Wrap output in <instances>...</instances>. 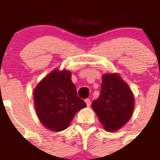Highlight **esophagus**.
<instances>
[{"mask_svg":"<svg viewBox=\"0 0 160 160\" xmlns=\"http://www.w3.org/2000/svg\"><path fill=\"white\" fill-rule=\"evenodd\" d=\"M85 103H86V105H87V107H90V106H91V100H90V99H85Z\"/></svg>","mask_w":160,"mask_h":160,"instance_id":"34e87169","label":"esophagus"}]
</instances>
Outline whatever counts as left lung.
Listing matches in <instances>:
<instances>
[{
	"mask_svg": "<svg viewBox=\"0 0 160 160\" xmlns=\"http://www.w3.org/2000/svg\"><path fill=\"white\" fill-rule=\"evenodd\" d=\"M134 99L128 85L117 74L104 75L99 97L92 102V108L107 131L124 126L133 111Z\"/></svg>",
	"mask_w": 160,
	"mask_h": 160,
	"instance_id": "left-lung-1",
	"label": "left lung"
}]
</instances>
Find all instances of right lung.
Segmentation results:
<instances>
[{
    "mask_svg": "<svg viewBox=\"0 0 160 160\" xmlns=\"http://www.w3.org/2000/svg\"><path fill=\"white\" fill-rule=\"evenodd\" d=\"M37 115L46 128L62 131L85 103L78 96L70 72L54 70L38 85L33 93Z\"/></svg>",
    "mask_w": 160,
    "mask_h": 160,
    "instance_id": "1",
    "label": "right lung"
}]
</instances>
